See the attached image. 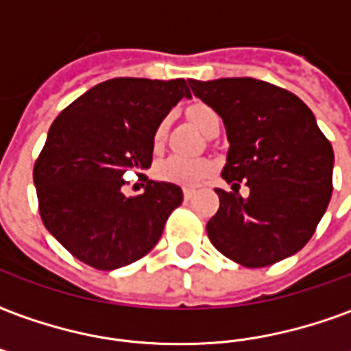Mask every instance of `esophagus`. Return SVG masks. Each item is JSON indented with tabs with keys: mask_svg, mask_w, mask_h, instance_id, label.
<instances>
[{
	"mask_svg": "<svg viewBox=\"0 0 351 351\" xmlns=\"http://www.w3.org/2000/svg\"><path fill=\"white\" fill-rule=\"evenodd\" d=\"M193 195H195V189H191V187H184V199L191 200L193 199Z\"/></svg>",
	"mask_w": 351,
	"mask_h": 351,
	"instance_id": "esophagus-1",
	"label": "esophagus"
}]
</instances>
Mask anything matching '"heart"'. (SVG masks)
<instances>
[{"label":"heart","mask_w":351,"mask_h":351,"mask_svg":"<svg viewBox=\"0 0 351 351\" xmlns=\"http://www.w3.org/2000/svg\"><path fill=\"white\" fill-rule=\"evenodd\" d=\"M187 116L204 134L210 130L213 123L221 121L217 112L206 104H193L187 110ZM165 134H167V119H162L156 123V127L152 130V147L156 151L164 145ZM211 169H213V165L206 158L169 156L154 167V176L160 182H167V184H175V186L195 187L210 175Z\"/></svg>","instance_id":"b5f03b06"}]
</instances>
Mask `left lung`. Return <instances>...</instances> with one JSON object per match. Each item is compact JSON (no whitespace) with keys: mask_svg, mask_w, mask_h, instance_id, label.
<instances>
[{"mask_svg":"<svg viewBox=\"0 0 351 351\" xmlns=\"http://www.w3.org/2000/svg\"><path fill=\"white\" fill-rule=\"evenodd\" d=\"M223 117L230 151L215 189L219 210L206 224L219 252L243 267H269L306 247L333 191V147L306 103L252 77L189 79ZM251 189L243 199L240 182Z\"/></svg>","mask_w":351,"mask_h":351,"instance_id":"obj_1","label":"left lung"}]
</instances>
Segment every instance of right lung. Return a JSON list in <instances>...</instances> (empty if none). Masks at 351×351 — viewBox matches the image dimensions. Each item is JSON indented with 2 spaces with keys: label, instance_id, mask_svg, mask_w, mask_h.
Wrapping results in <instances>:
<instances>
[{
  "label": "right lung",
  "instance_id": "right-lung-1",
  "mask_svg": "<svg viewBox=\"0 0 351 351\" xmlns=\"http://www.w3.org/2000/svg\"><path fill=\"white\" fill-rule=\"evenodd\" d=\"M182 97L184 79L119 77L75 99L53 121L34 162L42 223L73 258L97 271L138 261L162 237L182 204V189L149 180L152 130ZM147 182L146 193L125 197L124 173Z\"/></svg>",
  "mask_w": 351,
  "mask_h": 351
}]
</instances>
